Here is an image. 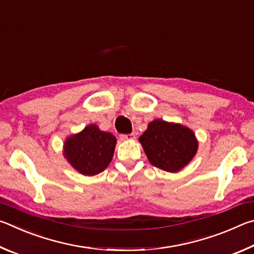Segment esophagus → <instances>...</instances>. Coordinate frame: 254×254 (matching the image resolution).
Segmentation results:
<instances>
[{"label":"esophagus","mask_w":254,"mask_h":254,"mask_svg":"<svg viewBox=\"0 0 254 254\" xmlns=\"http://www.w3.org/2000/svg\"><path fill=\"white\" fill-rule=\"evenodd\" d=\"M135 139V135L131 133V134H123L121 135V140L122 141H133Z\"/></svg>","instance_id":"obj_1"}]
</instances>
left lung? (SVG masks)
<instances>
[{
    "mask_svg": "<svg viewBox=\"0 0 254 254\" xmlns=\"http://www.w3.org/2000/svg\"><path fill=\"white\" fill-rule=\"evenodd\" d=\"M139 142L151 165L173 174L185 168L198 150V140L191 128L161 119L148 124Z\"/></svg>",
    "mask_w": 254,
    "mask_h": 254,
    "instance_id": "obj_1",
    "label": "left lung"
}]
</instances>
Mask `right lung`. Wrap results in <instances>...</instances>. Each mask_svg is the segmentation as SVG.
<instances>
[{
  "instance_id": "right-lung-1",
  "label": "right lung",
  "mask_w": 254,
  "mask_h": 254,
  "mask_svg": "<svg viewBox=\"0 0 254 254\" xmlns=\"http://www.w3.org/2000/svg\"><path fill=\"white\" fill-rule=\"evenodd\" d=\"M117 137L111 132L89 124L76 134L67 136L63 153L68 163L84 176H95L104 171L113 159Z\"/></svg>"
}]
</instances>
